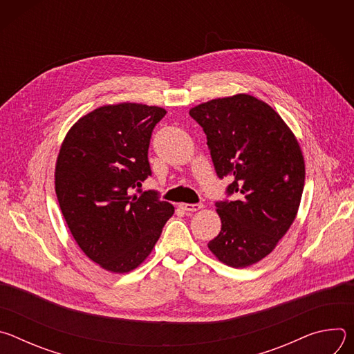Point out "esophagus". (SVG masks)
Wrapping results in <instances>:
<instances>
[{"instance_id": "esophagus-1", "label": "esophagus", "mask_w": 354, "mask_h": 354, "mask_svg": "<svg viewBox=\"0 0 354 354\" xmlns=\"http://www.w3.org/2000/svg\"><path fill=\"white\" fill-rule=\"evenodd\" d=\"M179 207L182 209V210H185V212H187V213H193V212H197V210H200L201 207H203V205L201 203H197V205H189V203H180L179 205Z\"/></svg>"}]
</instances>
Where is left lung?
Masks as SVG:
<instances>
[{"mask_svg": "<svg viewBox=\"0 0 354 354\" xmlns=\"http://www.w3.org/2000/svg\"><path fill=\"white\" fill-rule=\"evenodd\" d=\"M189 115L207 136L217 175L234 179L228 193H238L216 205L221 231L207 246L227 266L255 265L298 213L306 179L299 142L272 106L248 93L207 100Z\"/></svg>", "mask_w": 354, "mask_h": 354, "instance_id": "obj_1", "label": "left lung"}]
</instances>
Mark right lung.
<instances>
[{"label":"right lung","instance_id":"1","mask_svg":"<svg viewBox=\"0 0 354 354\" xmlns=\"http://www.w3.org/2000/svg\"><path fill=\"white\" fill-rule=\"evenodd\" d=\"M165 115L144 104L104 105L81 116L62 142L55 189L63 217L84 254L108 272L138 268L175 212L154 192L130 194L151 175L149 138Z\"/></svg>","mask_w":354,"mask_h":354}]
</instances>
